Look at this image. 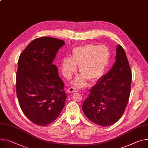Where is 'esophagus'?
<instances>
[{
  "mask_svg": "<svg viewBox=\"0 0 148 148\" xmlns=\"http://www.w3.org/2000/svg\"><path fill=\"white\" fill-rule=\"evenodd\" d=\"M67 91H68V92H69V93H71V92L73 93V92H75L78 91V90L77 88L74 87H70V88H69L68 89Z\"/></svg>",
  "mask_w": 148,
  "mask_h": 148,
  "instance_id": "34e87169",
  "label": "esophagus"
}]
</instances>
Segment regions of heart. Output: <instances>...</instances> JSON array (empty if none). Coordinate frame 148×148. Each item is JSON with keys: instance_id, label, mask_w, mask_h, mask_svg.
Returning <instances> with one entry per match:
<instances>
[{"instance_id": "b5f03b06", "label": "heart", "mask_w": 148, "mask_h": 148, "mask_svg": "<svg viewBox=\"0 0 148 148\" xmlns=\"http://www.w3.org/2000/svg\"><path fill=\"white\" fill-rule=\"evenodd\" d=\"M110 60V51L104 45L87 44L74 49L71 58L62 60V68L64 75L70 77L79 66L82 74L76 78L74 83L79 87L86 86V79L91 82L100 79L104 74Z\"/></svg>"}]
</instances>
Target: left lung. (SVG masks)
Returning a JSON list of instances; mask_svg holds the SVG:
<instances>
[{"mask_svg": "<svg viewBox=\"0 0 148 148\" xmlns=\"http://www.w3.org/2000/svg\"><path fill=\"white\" fill-rule=\"evenodd\" d=\"M132 83V72L125 51L116 48V62L109 72L90 90L82 109L94 123L106 127L116 123L127 104Z\"/></svg>", "mask_w": 148, "mask_h": 148, "instance_id": "1", "label": "left lung"}]
</instances>
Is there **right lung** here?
<instances>
[{
  "mask_svg": "<svg viewBox=\"0 0 148 148\" xmlns=\"http://www.w3.org/2000/svg\"><path fill=\"white\" fill-rule=\"evenodd\" d=\"M65 42L52 37L36 38L19 56L16 91L21 109L31 122L47 126L56 120L65 106L64 84L53 64Z\"/></svg>",
  "mask_w": 148,
  "mask_h": 148,
  "instance_id": "right-lung-1",
  "label": "right lung"
}]
</instances>
